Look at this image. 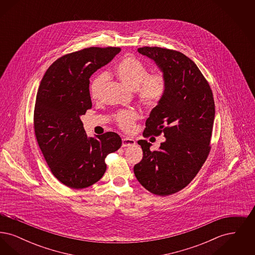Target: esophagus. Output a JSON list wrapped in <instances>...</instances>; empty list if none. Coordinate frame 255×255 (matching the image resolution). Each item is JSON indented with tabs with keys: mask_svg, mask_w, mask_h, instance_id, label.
I'll return each mask as SVG.
<instances>
[{
	"mask_svg": "<svg viewBox=\"0 0 255 255\" xmlns=\"http://www.w3.org/2000/svg\"><path fill=\"white\" fill-rule=\"evenodd\" d=\"M135 144V141L131 137H123L122 138V147H129Z\"/></svg>",
	"mask_w": 255,
	"mask_h": 255,
	"instance_id": "esophagus-1",
	"label": "esophagus"
}]
</instances>
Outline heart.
<instances>
[{"instance_id":"obj_1","label":"heart","mask_w":255,"mask_h":255,"mask_svg":"<svg viewBox=\"0 0 255 255\" xmlns=\"http://www.w3.org/2000/svg\"><path fill=\"white\" fill-rule=\"evenodd\" d=\"M116 73L125 84L135 89L138 101L145 109L156 108L165 97L167 91V78L161 72L148 74L145 65L133 56L123 58L116 66ZM107 81V74L99 73L94 77L90 86V94L93 99L99 97L100 92ZM136 119L133 110H122L115 116L117 124L125 131L133 127Z\"/></svg>"}]
</instances>
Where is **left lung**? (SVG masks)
Here are the masks:
<instances>
[{
  "label": "left lung",
  "instance_id": "8db88e82",
  "mask_svg": "<svg viewBox=\"0 0 255 255\" xmlns=\"http://www.w3.org/2000/svg\"><path fill=\"white\" fill-rule=\"evenodd\" d=\"M138 52L153 59L167 78L165 97L146 120L143 135L163 134L158 150L140 139L143 157L133 166L139 183L153 194L167 196L194 179L210 152L215 117L213 94L197 65L182 52L143 47Z\"/></svg>",
  "mask_w": 255,
  "mask_h": 255
}]
</instances>
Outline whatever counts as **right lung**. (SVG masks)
<instances>
[{
    "label": "right lung",
    "mask_w": 255,
    "mask_h": 255,
    "mask_svg": "<svg viewBox=\"0 0 255 255\" xmlns=\"http://www.w3.org/2000/svg\"><path fill=\"white\" fill-rule=\"evenodd\" d=\"M121 48L91 47L68 53L53 62L37 92L34 132L53 176L73 189L98 182L105 158L122 146L117 133L88 137L80 116L92 108L90 77L108 64Z\"/></svg>",
    "instance_id": "1"
}]
</instances>
